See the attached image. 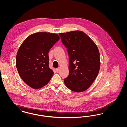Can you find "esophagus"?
<instances>
[{"instance_id": "34e87169", "label": "esophagus", "mask_w": 127, "mask_h": 127, "mask_svg": "<svg viewBox=\"0 0 127 127\" xmlns=\"http://www.w3.org/2000/svg\"><path fill=\"white\" fill-rule=\"evenodd\" d=\"M59 70H60V68H57L56 69V70L57 72H58V71H59Z\"/></svg>"}]
</instances>
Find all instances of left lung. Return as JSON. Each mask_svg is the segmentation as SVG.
Masks as SVG:
<instances>
[{
    "instance_id": "left-lung-1",
    "label": "left lung",
    "mask_w": 127,
    "mask_h": 127,
    "mask_svg": "<svg viewBox=\"0 0 127 127\" xmlns=\"http://www.w3.org/2000/svg\"><path fill=\"white\" fill-rule=\"evenodd\" d=\"M69 57V75L64 79L66 87L75 92L88 89L97 78L100 62L96 44L83 31L60 33Z\"/></svg>"
}]
</instances>
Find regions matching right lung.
<instances>
[{
	"label": "right lung",
	"mask_w": 127,
	"mask_h": 127,
	"mask_svg": "<svg viewBox=\"0 0 127 127\" xmlns=\"http://www.w3.org/2000/svg\"><path fill=\"white\" fill-rule=\"evenodd\" d=\"M60 37L58 34L37 32L30 35L18 49L16 67L21 79L34 89L42 88L54 72L49 67L48 52Z\"/></svg>",
	"instance_id": "1"
}]
</instances>
